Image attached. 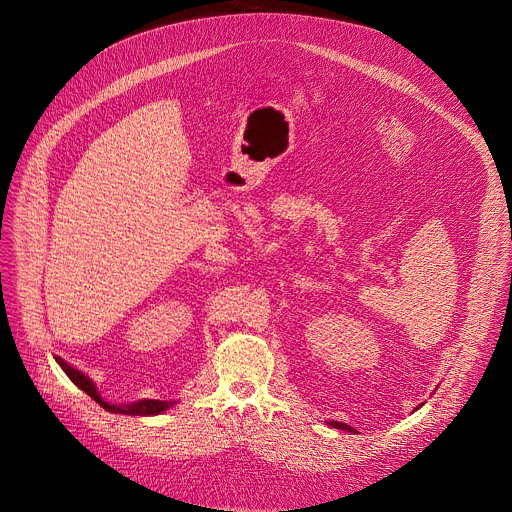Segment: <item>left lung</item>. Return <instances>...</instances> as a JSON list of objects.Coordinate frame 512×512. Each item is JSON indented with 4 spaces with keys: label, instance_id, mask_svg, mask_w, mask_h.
<instances>
[{
    "label": "left lung",
    "instance_id": "1",
    "mask_svg": "<svg viewBox=\"0 0 512 512\" xmlns=\"http://www.w3.org/2000/svg\"><path fill=\"white\" fill-rule=\"evenodd\" d=\"M330 425L332 427H338V429H346V431H354L350 425H346V423H340V421H330Z\"/></svg>",
    "mask_w": 512,
    "mask_h": 512
}]
</instances>
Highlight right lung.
I'll use <instances>...</instances> for the list:
<instances>
[{"mask_svg":"<svg viewBox=\"0 0 512 512\" xmlns=\"http://www.w3.org/2000/svg\"><path fill=\"white\" fill-rule=\"evenodd\" d=\"M56 362L60 364V369L68 375V379H70L72 383H75L79 389H83L91 399H95L103 409H107V411H111V413H123V415H158V413H162V411H166V409H170V407L174 405L172 401H156V399H141V401H135V403H129V405H111V403H107V401H103V399L99 397V393H97L93 381H91L87 375H83V373L77 371V369H72L70 364H66L60 356H56Z\"/></svg>","mask_w":512,"mask_h":512,"instance_id":"add662e5","label":"right lung"}]
</instances>
